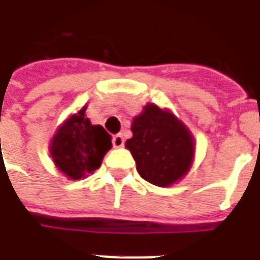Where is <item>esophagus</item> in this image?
Listing matches in <instances>:
<instances>
[{
  "mask_svg": "<svg viewBox=\"0 0 260 260\" xmlns=\"http://www.w3.org/2000/svg\"><path fill=\"white\" fill-rule=\"evenodd\" d=\"M125 143V139L124 136L121 135V134H118V135H114V138H113V146H114L115 149H120V147H122Z\"/></svg>",
  "mask_w": 260,
  "mask_h": 260,
  "instance_id": "34e87169",
  "label": "esophagus"
}]
</instances>
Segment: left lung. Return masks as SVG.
<instances>
[{
	"label": "left lung",
	"instance_id": "obj_1",
	"mask_svg": "<svg viewBox=\"0 0 260 260\" xmlns=\"http://www.w3.org/2000/svg\"><path fill=\"white\" fill-rule=\"evenodd\" d=\"M132 138L125 142L142 178L159 187L183 179L194 161L193 134L168 109L147 103L132 120Z\"/></svg>",
	"mask_w": 260,
	"mask_h": 260
}]
</instances>
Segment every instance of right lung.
<instances>
[{"instance_id": "add662e5", "label": "right lung", "mask_w": 260, "mask_h": 260, "mask_svg": "<svg viewBox=\"0 0 260 260\" xmlns=\"http://www.w3.org/2000/svg\"><path fill=\"white\" fill-rule=\"evenodd\" d=\"M85 110L84 106L78 113L69 115L57 126L49 145L55 167L71 180L93 174L111 149V136L102 125H92Z\"/></svg>"}]
</instances>
